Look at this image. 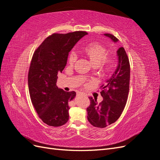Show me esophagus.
<instances>
[{
  "mask_svg": "<svg viewBox=\"0 0 160 160\" xmlns=\"http://www.w3.org/2000/svg\"><path fill=\"white\" fill-rule=\"evenodd\" d=\"M78 95H83V93H78Z\"/></svg>",
  "mask_w": 160,
  "mask_h": 160,
  "instance_id": "1",
  "label": "esophagus"
}]
</instances>
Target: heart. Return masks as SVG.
<instances>
[{
  "label": "heart",
  "instance_id": "heart-1",
  "mask_svg": "<svg viewBox=\"0 0 160 160\" xmlns=\"http://www.w3.org/2000/svg\"><path fill=\"white\" fill-rule=\"evenodd\" d=\"M82 52L88 58L91 64L94 67L100 66L107 57V50L105 48L98 42H91L89 44L83 47L81 49ZM76 55L73 52H71L68 58V63L71 65H73L76 61ZM105 64L104 70L105 71H109L112 69L113 62L108 60L105 61Z\"/></svg>",
  "mask_w": 160,
  "mask_h": 160
}]
</instances>
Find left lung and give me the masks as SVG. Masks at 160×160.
<instances>
[{"mask_svg":"<svg viewBox=\"0 0 160 160\" xmlns=\"http://www.w3.org/2000/svg\"><path fill=\"white\" fill-rule=\"evenodd\" d=\"M114 42L118 39L111 34H104ZM118 64L109 79L101 87L103 100L98 104L97 99L89 98L91 104L87 108L88 119L94 127L104 128L113 123L122 115L127 103L129 89L130 65L123 47L117 51Z\"/></svg>","mask_w":160,"mask_h":160,"instance_id":"left-lung-1","label":"left lung"}]
</instances>
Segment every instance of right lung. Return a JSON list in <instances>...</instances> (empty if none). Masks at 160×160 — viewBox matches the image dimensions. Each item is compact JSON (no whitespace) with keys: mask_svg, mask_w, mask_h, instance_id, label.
<instances>
[{"mask_svg":"<svg viewBox=\"0 0 160 160\" xmlns=\"http://www.w3.org/2000/svg\"><path fill=\"white\" fill-rule=\"evenodd\" d=\"M88 34L85 31L52 34L34 52L28 75V90L37 113L49 126L59 127L68 122V102L75 98L76 93L58 88L57 75L66 66L69 52Z\"/></svg>","mask_w":160,"mask_h":160,"instance_id":"right-lung-1","label":"right lung"}]
</instances>
